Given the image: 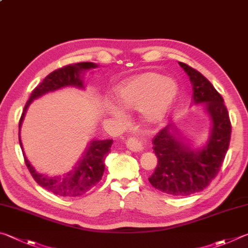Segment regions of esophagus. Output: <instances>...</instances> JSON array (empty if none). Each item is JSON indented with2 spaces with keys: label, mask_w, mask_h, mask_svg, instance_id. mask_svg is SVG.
I'll return each mask as SVG.
<instances>
[{
  "label": "esophagus",
  "mask_w": 248,
  "mask_h": 248,
  "mask_svg": "<svg viewBox=\"0 0 248 248\" xmlns=\"http://www.w3.org/2000/svg\"><path fill=\"white\" fill-rule=\"evenodd\" d=\"M126 146L129 150L134 151V153H141V151H144V148H145L142 141L135 137L128 138L126 141Z\"/></svg>",
  "instance_id": "1"
}]
</instances>
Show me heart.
Here are the masks:
<instances>
[{"instance_id":"obj_1","label":"heart","mask_w":248,"mask_h":248,"mask_svg":"<svg viewBox=\"0 0 248 248\" xmlns=\"http://www.w3.org/2000/svg\"><path fill=\"white\" fill-rule=\"evenodd\" d=\"M179 93V86L171 77L146 72L120 82L115 88L119 104L108 101L106 112L117 121L126 120L123 110L140 111L141 120L148 125L162 123L170 114Z\"/></svg>"}]
</instances>
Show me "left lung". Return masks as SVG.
Returning <instances> with one entry per match:
<instances>
[{"instance_id": "obj_1", "label": "left lung", "mask_w": 248, "mask_h": 248, "mask_svg": "<svg viewBox=\"0 0 248 248\" xmlns=\"http://www.w3.org/2000/svg\"><path fill=\"white\" fill-rule=\"evenodd\" d=\"M179 64L193 86V104H203L210 116V133L203 146L194 148L174 125L161 129L153 140L158 164L148 180L163 193L184 197L206 188L219 172L229 148L231 122L223 98L211 82L187 64Z\"/></svg>"}]
</instances>
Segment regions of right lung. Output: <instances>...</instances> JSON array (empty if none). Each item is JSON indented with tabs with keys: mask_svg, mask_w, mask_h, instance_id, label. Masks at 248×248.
Here are the masks:
<instances>
[{
	"mask_svg": "<svg viewBox=\"0 0 248 248\" xmlns=\"http://www.w3.org/2000/svg\"><path fill=\"white\" fill-rule=\"evenodd\" d=\"M99 65L91 62H81L71 64L67 66L56 69L49 74L41 84L33 89L29 100L24 108L23 114L19 121V145L23 150L26 166L31 173L37 183L46 189L47 192L59 195L61 197H77L88 192L101 180L104 172V160L111 151L112 140H91L81 157L74 166L73 170L63 175L49 176L37 172L31 166L26 155L20 140V127L28 108L33 100L41 98L49 93L60 90L65 87H76L78 89H85L84 75L87 71L98 68Z\"/></svg>",
	"mask_w": 248,
	"mask_h": 248,
	"instance_id": "obj_1",
	"label": "right lung"
}]
</instances>
